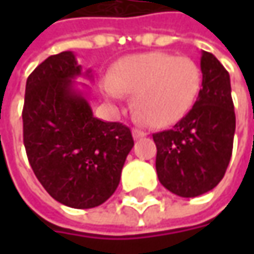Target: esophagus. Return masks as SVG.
<instances>
[{"instance_id": "34e87169", "label": "esophagus", "mask_w": 254, "mask_h": 254, "mask_svg": "<svg viewBox=\"0 0 254 254\" xmlns=\"http://www.w3.org/2000/svg\"><path fill=\"white\" fill-rule=\"evenodd\" d=\"M147 135V132L142 131L140 128H132V137L137 140V138H142V137H145Z\"/></svg>"}]
</instances>
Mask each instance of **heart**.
<instances>
[{
  "label": "heart",
  "instance_id": "1",
  "mask_svg": "<svg viewBox=\"0 0 254 254\" xmlns=\"http://www.w3.org/2000/svg\"><path fill=\"white\" fill-rule=\"evenodd\" d=\"M202 87L198 64L187 56L165 52L131 55L122 59L103 92L112 100L132 94L134 114L154 127L180 122L192 109Z\"/></svg>",
  "mask_w": 254,
  "mask_h": 254
}]
</instances>
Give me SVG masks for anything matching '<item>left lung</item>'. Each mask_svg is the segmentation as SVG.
<instances>
[{
	"label": "left lung",
	"instance_id": "8db88e82",
	"mask_svg": "<svg viewBox=\"0 0 254 254\" xmlns=\"http://www.w3.org/2000/svg\"><path fill=\"white\" fill-rule=\"evenodd\" d=\"M200 70L202 89L193 107L171 130L152 134L158 180L182 198L199 196L222 181L236 128L228 70L205 51Z\"/></svg>",
	"mask_w": 254,
	"mask_h": 254
}]
</instances>
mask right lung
<instances>
[{"mask_svg": "<svg viewBox=\"0 0 254 254\" xmlns=\"http://www.w3.org/2000/svg\"><path fill=\"white\" fill-rule=\"evenodd\" d=\"M80 74L70 51L38 64L26 80L22 123L28 161L46 192L66 206L89 209L117 190L134 140L123 123L93 116L74 89Z\"/></svg>", "mask_w": 254, "mask_h": 254, "instance_id": "1", "label": "right lung"}]
</instances>
